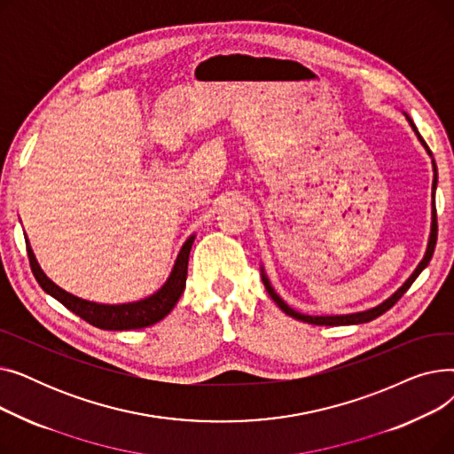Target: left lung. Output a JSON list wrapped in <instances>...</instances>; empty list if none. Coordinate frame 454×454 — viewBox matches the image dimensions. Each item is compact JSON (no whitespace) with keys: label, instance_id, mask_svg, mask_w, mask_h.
I'll use <instances>...</instances> for the list:
<instances>
[{"label":"left lung","instance_id":"1","mask_svg":"<svg viewBox=\"0 0 454 454\" xmlns=\"http://www.w3.org/2000/svg\"><path fill=\"white\" fill-rule=\"evenodd\" d=\"M404 117H407V121H409V125L412 127V130H414V134L418 136V139H419V143L423 145V149L427 151V154L431 156V160H433V171H434V178H433V215H431V233H428V243H427V250H425V255H423V259L419 261V265L416 267V270L409 276V279L404 281L401 287L392 294V296H388L387 300H383L380 301L379 305H375V307H370V309H364V311H356V313H348V315H303V313H298V311H294V309L291 307V305H287L285 303L281 298H279V294L274 291V287L270 285V281H269V278H267V274H265V269L261 267V279H263V285H265V289H267V293H269V296L276 301V305L281 309V311L285 313V315H289V317H293V318H296V320H301V322H305V324H313V325H355V324H366V322H370V320H373V318H377V317H380L383 313H387L388 309L404 294L407 293L409 289H411V285L416 281V278L427 269V265H428V261L433 259V254H434V248H436V239H438V221H436V204H434V195H436V185H438V169H436V161H434V158H433V153H431V149L427 147V143L423 141V137L419 136V132H418V129H416V125L412 123V119L404 114Z\"/></svg>","mask_w":454,"mask_h":454}]
</instances>
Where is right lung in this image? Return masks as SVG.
<instances>
[{
  "label": "right lung",
  "mask_w": 454,
  "mask_h": 454,
  "mask_svg": "<svg viewBox=\"0 0 454 454\" xmlns=\"http://www.w3.org/2000/svg\"><path fill=\"white\" fill-rule=\"evenodd\" d=\"M193 241H195V233L189 235L185 243L182 245L169 278L165 279V283L156 293L149 294L147 298L127 301V303H98V301H90L71 293H66L64 289L59 287L57 283H53L43 274L29 241H26V245H27L31 270L38 285L47 294L59 300L64 307L69 309L71 313H75L77 317H81L82 320H86L95 327L106 329V331H127V329H141V327L154 325L156 322L163 320L173 311L185 289L189 252H191V247H193Z\"/></svg>",
  "instance_id": "add662e5"
}]
</instances>
